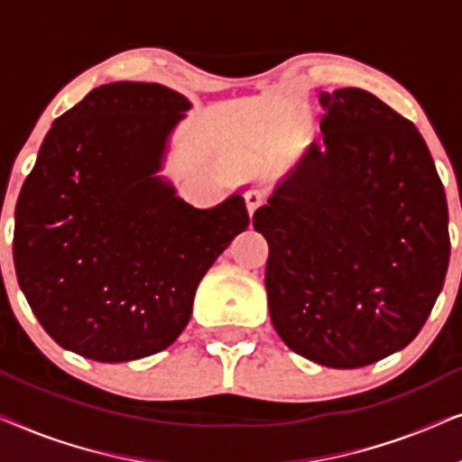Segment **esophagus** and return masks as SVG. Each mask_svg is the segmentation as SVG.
I'll use <instances>...</instances> for the list:
<instances>
[{
	"mask_svg": "<svg viewBox=\"0 0 462 462\" xmlns=\"http://www.w3.org/2000/svg\"><path fill=\"white\" fill-rule=\"evenodd\" d=\"M244 199H245V208H248V214L252 217V214H254L258 208L267 201V195H264L263 191H258V189H252V191L244 195Z\"/></svg>",
	"mask_w": 462,
	"mask_h": 462,
	"instance_id": "obj_1",
	"label": "esophagus"
}]
</instances>
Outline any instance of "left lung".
Returning <instances> with one entry per match:
<instances>
[{"label":"left lung","mask_w":462,"mask_h":462,"mask_svg":"<svg viewBox=\"0 0 462 462\" xmlns=\"http://www.w3.org/2000/svg\"><path fill=\"white\" fill-rule=\"evenodd\" d=\"M311 143L252 225L269 244V313L290 349L362 368L414 340L444 286L450 236L412 122L359 88L321 92Z\"/></svg>","instance_id":"1"}]
</instances>
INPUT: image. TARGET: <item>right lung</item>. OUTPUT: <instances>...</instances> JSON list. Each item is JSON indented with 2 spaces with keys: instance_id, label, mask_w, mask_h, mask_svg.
<instances>
[{
  "instance_id": "obj_1",
  "label": "right lung",
  "mask_w": 462,
  "mask_h": 462,
  "mask_svg": "<svg viewBox=\"0 0 462 462\" xmlns=\"http://www.w3.org/2000/svg\"><path fill=\"white\" fill-rule=\"evenodd\" d=\"M191 103L116 81L56 119L14 212V267L43 330L97 362L163 351L191 318L201 277L250 218L239 193L199 210L163 166Z\"/></svg>"
}]
</instances>
